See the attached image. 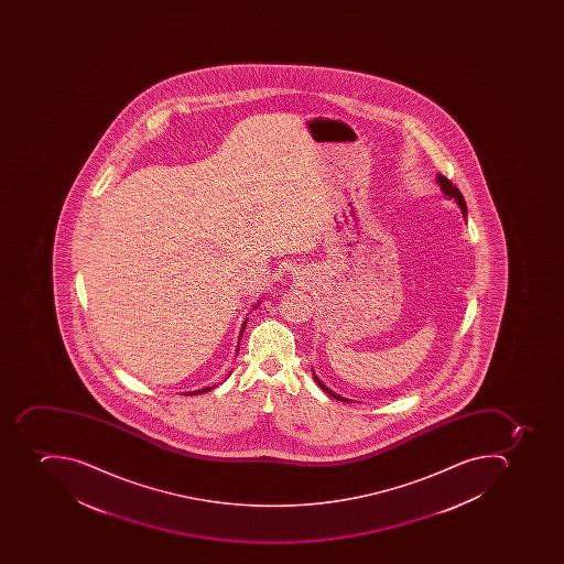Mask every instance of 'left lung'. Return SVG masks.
Instances as JSON below:
<instances>
[{
	"label": "left lung",
	"mask_w": 564,
	"mask_h": 564,
	"mask_svg": "<svg viewBox=\"0 0 564 564\" xmlns=\"http://www.w3.org/2000/svg\"><path fill=\"white\" fill-rule=\"evenodd\" d=\"M437 182H440L441 188H443L444 194L448 197H453V199L457 200L458 206H460L462 214H464V217H467V206L466 200H464V196H462L460 191H458L457 185H453L452 180H448V177L443 176V174H437ZM314 379L317 384H319L321 390L326 391L329 397H333V399L337 400H344V402H347L346 399H341L340 395H337V393H333L332 390H328V388L324 387L323 382L317 379V376L314 373Z\"/></svg>",
	"instance_id": "8db88e82"
}]
</instances>
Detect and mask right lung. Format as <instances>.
I'll return each mask as SVG.
<instances>
[{
	"label": "right lung",
	"mask_w": 564,
	"mask_h": 564,
	"mask_svg": "<svg viewBox=\"0 0 564 564\" xmlns=\"http://www.w3.org/2000/svg\"><path fill=\"white\" fill-rule=\"evenodd\" d=\"M245 326H247V321L243 323V328H241V333H243ZM214 390V387L203 388V390L194 391L196 395H200V393H206V391Z\"/></svg>",
	"instance_id": "add662e5"
}]
</instances>
